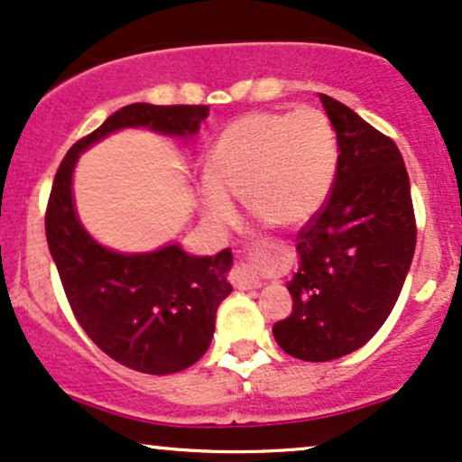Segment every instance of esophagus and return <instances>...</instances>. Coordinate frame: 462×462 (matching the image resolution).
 Returning <instances> with one entry per match:
<instances>
[{"label": "esophagus", "instance_id": "esophagus-1", "mask_svg": "<svg viewBox=\"0 0 462 462\" xmlns=\"http://www.w3.org/2000/svg\"><path fill=\"white\" fill-rule=\"evenodd\" d=\"M230 280H232V284H235L236 288H241V291L264 286L263 277H258V273L254 271V264L249 263V260H243V258L238 260V263L235 264V269H232Z\"/></svg>", "mask_w": 462, "mask_h": 462}]
</instances>
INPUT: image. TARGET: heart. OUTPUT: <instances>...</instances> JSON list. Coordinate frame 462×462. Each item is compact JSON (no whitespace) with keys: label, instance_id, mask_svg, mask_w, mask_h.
Returning a JSON list of instances; mask_svg holds the SVG:
<instances>
[{"label":"heart","instance_id":"obj_1","mask_svg":"<svg viewBox=\"0 0 462 462\" xmlns=\"http://www.w3.org/2000/svg\"><path fill=\"white\" fill-rule=\"evenodd\" d=\"M336 174L337 137L322 111H249L215 140L199 202L217 227L236 219V198L258 219L294 230L320 213Z\"/></svg>","mask_w":462,"mask_h":462}]
</instances>
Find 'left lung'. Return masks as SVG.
<instances>
[{"label": "left lung", "instance_id": "8db88e82", "mask_svg": "<svg viewBox=\"0 0 462 462\" xmlns=\"http://www.w3.org/2000/svg\"><path fill=\"white\" fill-rule=\"evenodd\" d=\"M337 137V174L320 213L297 235L292 314L275 322L282 351L331 361L357 351L392 314L415 254L413 199L392 137L320 94Z\"/></svg>", "mask_w": 462, "mask_h": 462}]
</instances>
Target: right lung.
Masks as SVG:
<instances>
[{
  "label": "right lung",
  "mask_w": 462,
  "mask_h": 462,
  "mask_svg": "<svg viewBox=\"0 0 462 462\" xmlns=\"http://www.w3.org/2000/svg\"><path fill=\"white\" fill-rule=\"evenodd\" d=\"M207 105L133 103L72 146L49 196L44 230L72 314L88 337L126 368L171 374L207 353L219 303L232 292V252L189 255L180 245L118 254L83 230L72 207V170L86 148L126 126L165 135H196Z\"/></svg>",
  "instance_id": "add662e5"
}]
</instances>
